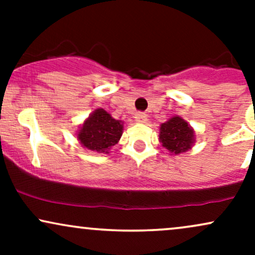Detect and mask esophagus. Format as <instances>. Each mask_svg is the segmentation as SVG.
<instances>
[{"instance_id":"obj_1","label":"esophagus","mask_w":255,"mask_h":255,"mask_svg":"<svg viewBox=\"0 0 255 255\" xmlns=\"http://www.w3.org/2000/svg\"><path fill=\"white\" fill-rule=\"evenodd\" d=\"M134 119H135V121L139 122V124H144L146 119H147V116H146V114L144 113H136L135 115H134Z\"/></svg>"}]
</instances>
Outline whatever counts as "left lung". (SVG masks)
Instances as JSON below:
<instances>
[{"instance_id": "1", "label": "left lung", "mask_w": 255, "mask_h": 255, "mask_svg": "<svg viewBox=\"0 0 255 255\" xmlns=\"http://www.w3.org/2000/svg\"><path fill=\"white\" fill-rule=\"evenodd\" d=\"M159 140L166 150L178 154L191 148L194 131L184 120L175 116L160 126Z\"/></svg>"}]
</instances>
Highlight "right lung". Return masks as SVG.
I'll return each mask as SVG.
<instances>
[{"mask_svg": "<svg viewBox=\"0 0 255 255\" xmlns=\"http://www.w3.org/2000/svg\"><path fill=\"white\" fill-rule=\"evenodd\" d=\"M122 129L124 126L121 121L111 118L110 114L104 109H97L85 121L78 134V139L84 147L89 150L108 153L111 146L119 142Z\"/></svg>", "mask_w": 255, "mask_h": 255, "instance_id": "right-lung-1", "label": "right lung"}]
</instances>
